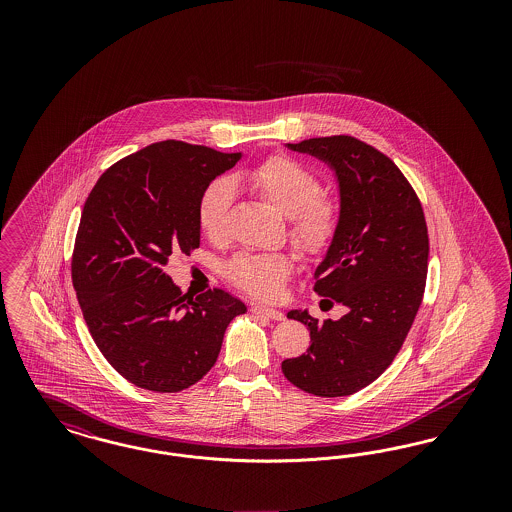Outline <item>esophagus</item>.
Wrapping results in <instances>:
<instances>
[{
  "label": "esophagus",
  "instance_id": "1",
  "mask_svg": "<svg viewBox=\"0 0 512 512\" xmlns=\"http://www.w3.org/2000/svg\"><path fill=\"white\" fill-rule=\"evenodd\" d=\"M251 311L255 315H263V317L272 318V320H284V313L282 311L272 309V307H265V305H253Z\"/></svg>",
  "mask_w": 512,
  "mask_h": 512
}]
</instances>
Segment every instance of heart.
<instances>
[{
  "label": "heart",
  "instance_id": "heart-1",
  "mask_svg": "<svg viewBox=\"0 0 512 512\" xmlns=\"http://www.w3.org/2000/svg\"><path fill=\"white\" fill-rule=\"evenodd\" d=\"M234 184L263 197L278 213L290 220L293 245L305 255H318L334 242L340 226L336 203L322 194L315 172L288 157H270L234 176ZM232 186L226 180L211 182L197 205L201 232L219 242L226 236V222L232 207ZM292 272L288 253H240L226 267L228 278L261 299H272Z\"/></svg>",
  "mask_w": 512,
  "mask_h": 512
}]
</instances>
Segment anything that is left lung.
<instances>
[{
    "mask_svg": "<svg viewBox=\"0 0 512 512\" xmlns=\"http://www.w3.org/2000/svg\"><path fill=\"white\" fill-rule=\"evenodd\" d=\"M288 147L336 172L340 226L315 270V292L347 313L318 320L307 309L290 311L311 330V345L282 372L299 390L343 397L372 384L407 338L426 286L428 228L411 184L378 149L353 136Z\"/></svg>",
    "mask_w": 512,
    "mask_h": 512,
    "instance_id": "left-lung-1",
    "label": "left lung"
}]
</instances>
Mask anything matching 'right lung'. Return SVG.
Returning a JSON list of instances; mask_svg holds the SVG:
<instances>
[{"mask_svg": "<svg viewBox=\"0 0 512 512\" xmlns=\"http://www.w3.org/2000/svg\"><path fill=\"white\" fill-rule=\"evenodd\" d=\"M242 153L186 142L144 147L99 176L73 251V286L99 351L130 384L186 390L217 363L230 320L247 311L224 290L182 295L163 270L199 247L197 205Z\"/></svg>", "mask_w": 512, "mask_h": 512, "instance_id": "obj_1", "label": "right lung"}]
</instances>
